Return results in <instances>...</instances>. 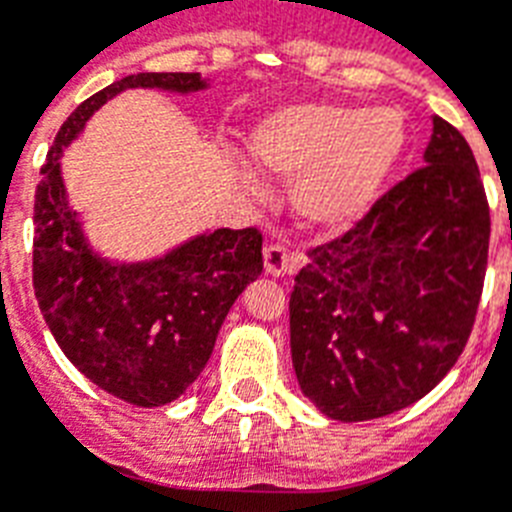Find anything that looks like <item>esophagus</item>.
<instances>
[{
  "label": "esophagus",
  "mask_w": 512,
  "mask_h": 512,
  "mask_svg": "<svg viewBox=\"0 0 512 512\" xmlns=\"http://www.w3.org/2000/svg\"><path fill=\"white\" fill-rule=\"evenodd\" d=\"M264 269L271 277H287L300 269V256L289 253L282 243H269L264 248Z\"/></svg>",
  "instance_id": "obj_1"
}]
</instances>
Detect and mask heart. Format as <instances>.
Returning a JSON list of instances; mask_svg holds the SVG:
<instances>
[{
  "label": "heart",
  "mask_w": 512,
  "mask_h": 512,
  "mask_svg": "<svg viewBox=\"0 0 512 512\" xmlns=\"http://www.w3.org/2000/svg\"><path fill=\"white\" fill-rule=\"evenodd\" d=\"M405 117L395 107L300 102L253 125L248 153L261 171L295 179L289 202L310 228L356 223L387 184L405 151ZM256 189L253 176L243 174Z\"/></svg>",
  "instance_id": "obj_1"
}]
</instances>
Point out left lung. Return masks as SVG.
Here are the masks:
<instances>
[{"label": "left lung", "mask_w": 512, "mask_h": 512, "mask_svg": "<svg viewBox=\"0 0 512 512\" xmlns=\"http://www.w3.org/2000/svg\"><path fill=\"white\" fill-rule=\"evenodd\" d=\"M423 169L354 228L312 248L289 297L297 382L341 423L408 408L449 374L472 333L490 207L464 135L433 117Z\"/></svg>", "instance_id": "left-lung-1"}]
</instances>
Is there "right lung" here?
Returning <instances> with one entry per match:
<instances>
[{
    "label": "right lung",
    "mask_w": 512,
    "mask_h": 512,
    "mask_svg": "<svg viewBox=\"0 0 512 512\" xmlns=\"http://www.w3.org/2000/svg\"><path fill=\"white\" fill-rule=\"evenodd\" d=\"M207 87L202 74H133L104 87L63 122L35 189L33 287L45 323L89 382L138 408L174 402L200 377L225 315L264 269L261 233L217 228L156 259H104L71 207L61 156L89 117L125 89L194 94Z\"/></svg>",
    "instance_id": "obj_1"
}]
</instances>
